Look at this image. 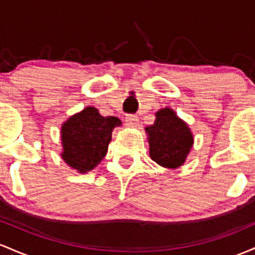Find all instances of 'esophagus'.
<instances>
[{"instance_id": "1", "label": "esophagus", "mask_w": 255, "mask_h": 255, "mask_svg": "<svg viewBox=\"0 0 255 255\" xmlns=\"http://www.w3.org/2000/svg\"><path fill=\"white\" fill-rule=\"evenodd\" d=\"M125 123H127L128 127H137L138 125V119L133 114H128L127 118H125Z\"/></svg>"}]
</instances>
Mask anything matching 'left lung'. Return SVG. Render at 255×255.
<instances>
[{"label": "left lung", "mask_w": 255, "mask_h": 255, "mask_svg": "<svg viewBox=\"0 0 255 255\" xmlns=\"http://www.w3.org/2000/svg\"><path fill=\"white\" fill-rule=\"evenodd\" d=\"M155 117L154 124L145 128L150 158L162 167H179L193 147V133L187 123L171 108H161Z\"/></svg>", "instance_id": "obj_1"}]
</instances>
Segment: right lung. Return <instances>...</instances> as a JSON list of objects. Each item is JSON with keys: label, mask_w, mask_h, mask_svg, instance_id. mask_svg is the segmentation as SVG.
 I'll return each mask as SVG.
<instances>
[{"label": "right lung", "mask_w": 255, "mask_h": 255, "mask_svg": "<svg viewBox=\"0 0 255 255\" xmlns=\"http://www.w3.org/2000/svg\"><path fill=\"white\" fill-rule=\"evenodd\" d=\"M120 125L117 117H102L95 107L84 108L62 124L61 158L78 172H89L105 158L113 128Z\"/></svg>", "instance_id": "add662e5"}]
</instances>
